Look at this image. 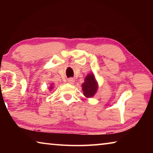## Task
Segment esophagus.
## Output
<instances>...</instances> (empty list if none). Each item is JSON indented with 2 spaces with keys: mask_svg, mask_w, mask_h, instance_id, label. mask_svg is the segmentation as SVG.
Listing matches in <instances>:
<instances>
[{
  "mask_svg": "<svg viewBox=\"0 0 153 153\" xmlns=\"http://www.w3.org/2000/svg\"><path fill=\"white\" fill-rule=\"evenodd\" d=\"M67 82H68L69 84H74V82H75V80H74V78H72V77H71V78H69L68 79H67Z\"/></svg>",
  "mask_w": 153,
  "mask_h": 153,
  "instance_id": "1",
  "label": "esophagus"
}]
</instances>
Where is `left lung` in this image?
I'll return each instance as SVG.
<instances>
[{"mask_svg": "<svg viewBox=\"0 0 153 153\" xmlns=\"http://www.w3.org/2000/svg\"><path fill=\"white\" fill-rule=\"evenodd\" d=\"M84 95L86 98L93 97L97 92L98 84L94 74H89L85 77L84 82L82 84Z\"/></svg>", "mask_w": 153, "mask_h": 153, "instance_id": "1", "label": "left lung"}]
</instances>
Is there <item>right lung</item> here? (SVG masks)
I'll list each match as a JSON object with an SVG mask.
<instances>
[{
    "instance_id": "1",
    "label": "right lung",
    "mask_w": 153,
    "mask_h": 153,
    "mask_svg": "<svg viewBox=\"0 0 153 153\" xmlns=\"http://www.w3.org/2000/svg\"><path fill=\"white\" fill-rule=\"evenodd\" d=\"M50 89H53V85H51V86H50Z\"/></svg>"
}]
</instances>
